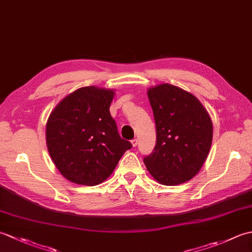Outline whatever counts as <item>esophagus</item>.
I'll return each mask as SVG.
<instances>
[{
	"mask_svg": "<svg viewBox=\"0 0 252 252\" xmlns=\"http://www.w3.org/2000/svg\"><path fill=\"white\" fill-rule=\"evenodd\" d=\"M131 143H132L133 147H136L137 144H138V140H137V138H133V140L131 141Z\"/></svg>",
	"mask_w": 252,
	"mask_h": 252,
	"instance_id": "1",
	"label": "esophagus"
}]
</instances>
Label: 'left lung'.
Wrapping results in <instances>:
<instances>
[{"instance_id":"8db88e82","label":"left lung","mask_w":252,"mask_h":252,"mask_svg":"<svg viewBox=\"0 0 252 252\" xmlns=\"http://www.w3.org/2000/svg\"><path fill=\"white\" fill-rule=\"evenodd\" d=\"M147 95L157 140L144 163L160 184L184 183L198 173L208 157L213 133L210 116L194 95L174 85H157Z\"/></svg>"}]
</instances>
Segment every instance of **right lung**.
Masks as SVG:
<instances>
[{"label": "right lung", "mask_w": 252, "mask_h": 252, "mask_svg": "<svg viewBox=\"0 0 252 252\" xmlns=\"http://www.w3.org/2000/svg\"><path fill=\"white\" fill-rule=\"evenodd\" d=\"M112 98L114 91L84 87L66 96L50 115L47 149L56 168L73 183H101L132 147L110 116Z\"/></svg>", "instance_id": "right-lung-1"}]
</instances>
